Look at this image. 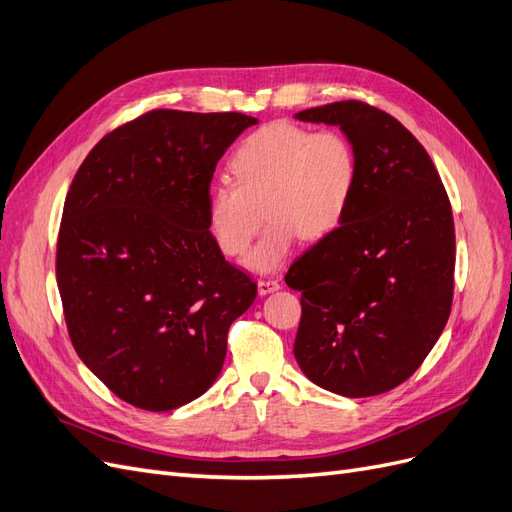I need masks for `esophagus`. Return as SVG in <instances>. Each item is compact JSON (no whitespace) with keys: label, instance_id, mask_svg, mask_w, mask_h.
<instances>
[{"label":"esophagus","instance_id":"esophagus-1","mask_svg":"<svg viewBox=\"0 0 512 512\" xmlns=\"http://www.w3.org/2000/svg\"><path fill=\"white\" fill-rule=\"evenodd\" d=\"M280 288H282V284L277 280H258V294H262V297L275 292V290H280Z\"/></svg>","mask_w":512,"mask_h":512}]
</instances>
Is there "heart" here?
Segmentation results:
<instances>
[{
  "instance_id": "b5f03b06",
  "label": "heart",
  "mask_w": 512,
  "mask_h": 512,
  "mask_svg": "<svg viewBox=\"0 0 512 512\" xmlns=\"http://www.w3.org/2000/svg\"><path fill=\"white\" fill-rule=\"evenodd\" d=\"M230 173L235 183H218L207 194V226L224 256L241 258L258 235L265 209L271 224L247 265L273 271L301 237L318 241L344 224L359 162L342 132L273 121L232 153Z\"/></svg>"
}]
</instances>
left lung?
<instances>
[{"label": "left lung", "instance_id": "obj_1", "mask_svg": "<svg viewBox=\"0 0 512 512\" xmlns=\"http://www.w3.org/2000/svg\"><path fill=\"white\" fill-rule=\"evenodd\" d=\"M294 117L342 128L359 162L344 224L286 273L303 307L294 356L322 389L380 395L421 367L451 314V200L425 147L380 108L344 100Z\"/></svg>", "mask_w": 512, "mask_h": 512}]
</instances>
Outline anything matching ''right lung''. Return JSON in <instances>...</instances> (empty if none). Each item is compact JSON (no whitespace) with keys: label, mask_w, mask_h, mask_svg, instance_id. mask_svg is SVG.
<instances>
[{"label":"right lung","mask_w":512,"mask_h":512,"mask_svg":"<svg viewBox=\"0 0 512 512\" xmlns=\"http://www.w3.org/2000/svg\"><path fill=\"white\" fill-rule=\"evenodd\" d=\"M254 123L156 108L108 132L72 179L55 258L68 335L130 406L168 412L203 395L256 299L207 226L215 166Z\"/></svg>","instance_id":"right-lung-1"}]
</instances>
